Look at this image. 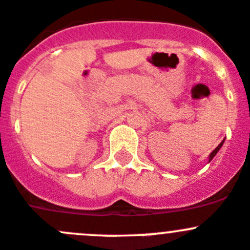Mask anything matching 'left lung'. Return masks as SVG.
Masks as SVG:
<instances>
[{
	"label": "left lung",
	"instance_id": "1",
	"mask_svg": "<svg viewBox=\"0 0 250 250\" xmlns=\"http://www.w3.org/2000/svg\"><path fill=\"white\" fill-rule=\"evenodd\" d=\"M223 141H225V140H223ZM223 141H222V142H221V144H220V145H218V146H217V147H216V148H215V149H213V151H212V152H211V154H210V159H208V162H210L211 159H212V158H213V157H215V156H216V153H217V152H218V149H220V148H221V146H222V145H223Z\"/></svg>",
	"mask_w": 250,
	"mask_h": 250
}]
</instances>
